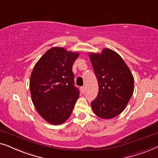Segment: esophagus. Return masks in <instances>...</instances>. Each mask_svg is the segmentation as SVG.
Wrapping results in <instances>:
<instances>
[{
  "instance_id": "esophagus-1",
  "label": "esophagus",
  "mask_w": 158,
  "mask_h": 158,
  "mask_svg": "<svg viewBox=\"0 0 158 158\" xmlns=\"http://www.w3.org/2000/svg\"><path fill=\"white\" fill-rule=\"evenodd\" d=\"M81 91L82 93H84V92H85V87H84V86H81Z\"/></svg>"
}]
</instances>
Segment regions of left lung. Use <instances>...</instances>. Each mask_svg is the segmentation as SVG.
<instances>
[{
	"mask_svg": "<svg viewBox=\"0 0 158 158\" xmlns=\"http://www.w3.org/2000/svg\"><path fill=\"white\" fill-rule=\"evenodd\" d=\"M89 59L99 85L91 105L103 119H112L125 109L134 91V78L123 59L114 51L104 48L101 54H90Z\"/></svg>",
	"mask_w": 158,
	"mask_h": 158,
	"instance_id": "obj_1",
	"label": "left lung"
}]
</instances>
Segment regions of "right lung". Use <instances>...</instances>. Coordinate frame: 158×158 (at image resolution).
Here are the masks:
<instances>
[{
    "instance_id": "add662e5",
    "label": "right lung",
    "mask_w": 158,
    "mask_h": 158,
    "mask_svg": "<svg viewBox=\"0 0 158 158\" xmlns=\"http://www.w3.org/2000/svg\"><path fill=\"white\" fill-rule=\"evenodd\" d=\"M78 56L63 48H52L33 69L30 79L33 103L39 114L51 124L64 123L79 98V89L74 85L72 72Z\"/></svg>"
}]
</instances>
